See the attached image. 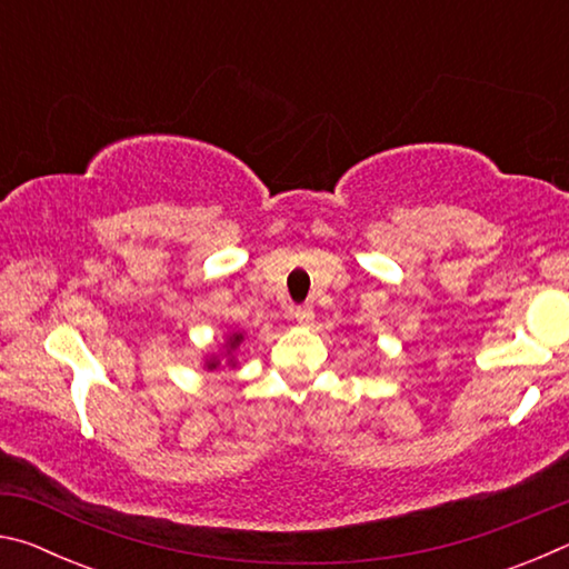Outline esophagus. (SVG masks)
Masks as SVG:
<instances>
[{"instance_id":"esophagus-1","label":"esophagus","mask_w":569,"mask_h":569,"mask_svg":"<svg viewBox=\"0 0 569 569\" xmlns=\"http://www.w3.org/2000/svg\"><path fill=\"white\" fill-rule=\"evenodd\" d=\"M291 316L298 323H308V321H313V308L311 306H296V308H291Z\"/></svg>"}]
</instances>
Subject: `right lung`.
<instances>
[{
	"label": "right lung",
	"instance_id": "obj_1",
	"mask_svg": "<svg viewBox=\"0 0 569 569\" xmlns=\"http://www.w3.org/2000/svg\"><path fill=\"white\" fill-rule=\"evenodd\" d=\"M240 339H243V336H240V333H238V336H233V341H230V346H236ZM210 366H216V363H210Z\"/></svg>",
	"mask_w": 569,
	"mask_h": 569
}]
</instances>
